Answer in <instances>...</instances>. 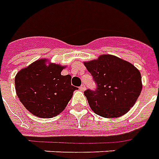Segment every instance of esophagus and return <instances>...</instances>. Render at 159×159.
Listing matches in <instances>:
<instances>
[{"label": "esophagus", "instance_id": "34e87169", "mask_svg": "<svg viewBox=\"0 0 159 159\" xmlns=\"http://www.w3.org/2000/svg\"><path fill=\"white\" fill-rule=\"evenodd\" d=\"M79 89L82 91H84V90H85V89H86V87H85V85H84V84H83H83H82V85H81V86H80V87H79Z\"/></svg>", "mask_w": 159, "mask_h": 159}]
</instances>
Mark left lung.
Segmentation results:
<instances>
[{
    "label": "left lung",
    "instance_id": "8db88e82",
    "mask_svg": "<svg viewBox=\"0 0 159 159\" xmlns=\"http://www.w3.org/2000/svg\"><path fill=\"white\" fill-rule=\"evenodd\" d=\"M84 65L96 84L95 90L84 91L91 109L106 118L126 114L141 93L139 70L113 55H102L95 60L85 62Z\"/></svg>",
    "mask_w": 159,
    "mask_h": 159
}]
</instances>
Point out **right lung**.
Returning a JSON list of instances; mask_svg holds the SVG:
<instances>
[{
	"label": "right lung",
	"mask_w": 159,
	"mask_h": 159,
	"mask_svg": "<svg viewBox=\"0 0 159 159\" xmlns=\"http://www.w3.org/2000/svg\"><path fill=\"white\" fill-rule=\"evenodd\" d=\"M46 62L45 59L35 61L15 76V90L20 102L40 118H52L60 114L77 89L71 85L70 75H61L64 66Z\"/></svg>",
	"instance_id": "add662e5"
}]
</instances>
